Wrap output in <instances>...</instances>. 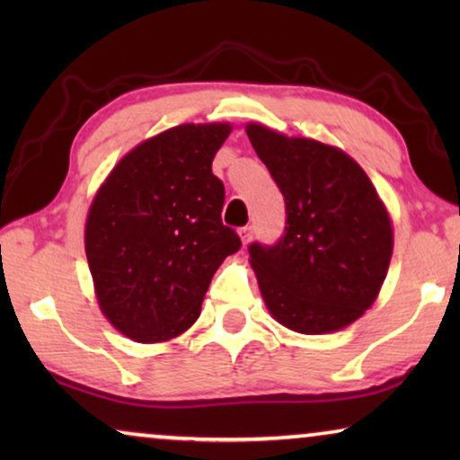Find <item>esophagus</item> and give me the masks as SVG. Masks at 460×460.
<instances>
[{"label":"esophagus","instance_id":"obj_1","mask_svg":"<svg viewBox=\"0 0 460 460\" xmlns=\"http://www.w3.org/2000/svg\"><path fill=\"white\" fill-rule=\"evenodd\" d=\"M238 236H241V243L244 244V247H247L249 241H251V228H249V226H244V228L238 230Z\"/></svg>","mask_w":460,"mask_h":460}]
</instances>
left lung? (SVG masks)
Listing matches in <instances>:
<instances>
[{
	"mask_svg": "<svg viewBox=\"0 0 460 460\" xmlns=\"http://www.w3.org/2000/svg\"><path fill=\"white\" fill-rule=\"evenodd\" d=\"M244 129L287 203L280 241L249 247L270 316L301 335L341 331L375 304L387 276L394 253L387 207L341 148L261 123Z\"/></svg>",
	"mask_w": 460,
	"mask_h": 460,
	"instance_id": "left-lung-1",
	"label": "left lung"
}]
</instances>
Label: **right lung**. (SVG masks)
I'll list each match as a JSON object with an SVG mask.
<instances>
[{"instance_id":"1","label":"right lung","mask_w":460,"mask_h":460,"mask_svg":"<svg viewBox=\"0 0 460 460\" xmlns=\"http://www.w3.org/2000/svg\"><path fill=\"white\" fill-rule=\"evenodd\" d=\"M230 123H181L129 150L85 219L100 312L137 343L184 335L226 257L241 249L222 224L224 184L211 172Z\"/></svg>"}]
</instances>
